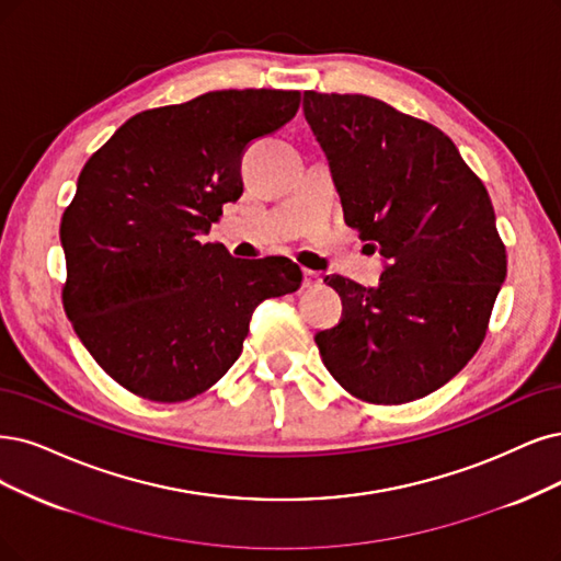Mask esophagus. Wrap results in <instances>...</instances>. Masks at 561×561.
I'll return each instance as SVG.
<instances>
[{"mask_svg":"<svg viewBox=\"0 0 561 561\" xmlns=\"http://www.w3.org/2000/svg\"><path fill=\"white\" fill-rule=\"evenodd\" d=\"M321 282H323V277L319 273H314V270H305V273H302V286L305 288H317V286H321Z\"/></svg>","mask_w":561,"mask_h":561,"instance_id":"1","label":"esophagus"}]
</instances>
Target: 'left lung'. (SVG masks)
Here are the masks:
<instances>
[{
    "label": "left lung",
    "mask_w": 561,
    "mask_h": 561,
    "mask_svg": "<svg viewBox=\"0 0 561 561\" xmlns=\"http://www.w3.org/2000/svg\"><path fill=\"white\" fill-rule=\"evenodd\" d=\"M302 111L346 224L383 256L377 286L323 279L344 302L323 365L365 402L425 398L479 351L506 279L490 196L444 131L379 99L305 92Z\"/></svg>",
    "instance_id": "8db88e82"
}]
</instances>
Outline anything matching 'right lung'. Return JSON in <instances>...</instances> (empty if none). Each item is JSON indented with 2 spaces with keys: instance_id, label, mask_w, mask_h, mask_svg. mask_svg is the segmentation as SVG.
I'll return each instance as SVG.
<instances>
[{
  "instance_id": "1",
  "label": "right lung",
  "mask_w": 561,
  "mask_h": 561,
  "mask_svg": "<svg viewBox=\"0 0 561 561\" xmlns=\"http://www.w3.org/2000/svg\"><path fill=\"white\" fill-rule=\"evenodd\" d=\"M300 92L221 90L127 119L78 175L59 226L65 309L108 377L154 402L217 383L254 309L302 284L284 256L203 242L242 194L240 157L298 113Z\"/></svg>"
}]
</instances>
